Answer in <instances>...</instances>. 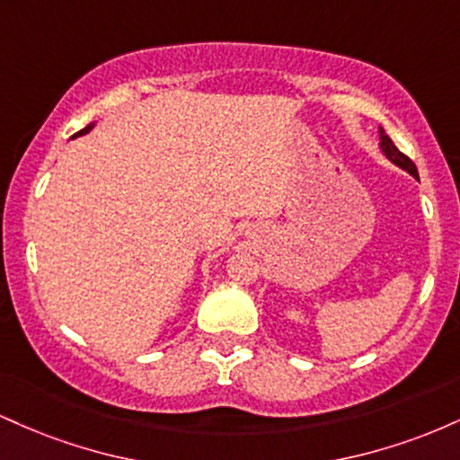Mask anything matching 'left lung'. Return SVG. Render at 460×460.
<instances>
[{
    "label": "left lung",
    "mask_w": 460,
    "mask_h": 460,
    "mask_svg": "<svg viewBox=\"0 0 460 460\" xmlns=\"http://www.w3.org/2000/svg\"><path fill=\"white\" fill-rule=\"evenodd\" d=\"M378 134H381V142H378V146H381V153H383V155L387 157V160L392 162V164H395V166H398V168H402V171L409 172V175L417 177V168H415V164L411 162L409 157L404 155V153H400V151H398V146H395L394 142H392V138H389V136L385 134V129H383V128H378Z\"/></svg>",
    "instance_id": "1"
}]
</instances>
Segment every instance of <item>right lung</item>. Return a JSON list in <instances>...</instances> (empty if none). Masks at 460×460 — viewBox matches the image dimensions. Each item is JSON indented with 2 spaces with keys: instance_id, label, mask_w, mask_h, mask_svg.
Returning <instances> with one entry per match:
<instances>
[{
  "instance_id": "right-lung-1",
  "label": "right lung",
  "mask_w": 460,
  "mask_h": 460,
  "mask_svg": "<svg viewBox=\"0 0 460 460\" xmlns=\"http://www.w3.org/2000/svg\"><path fill=\"white\" fill-rule=\"evenodd\" d=\"M94 128V123H91V125H88V128H84L82 131H77V134L75 136H73V138H77V136H84V134H88V131H91Z\"/></svg>"
}]
</instances>
